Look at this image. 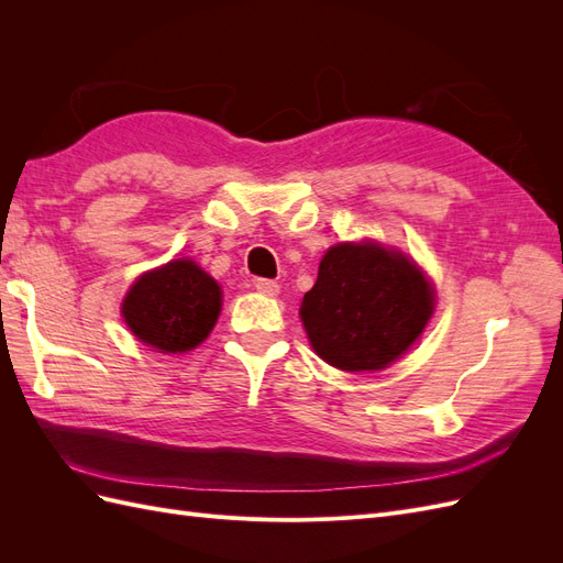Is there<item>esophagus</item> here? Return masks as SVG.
<instances>
[{
    "instance_id": "obj_1",
    "label": "esophagus",
    "mask_w": 563,
    "mask_h": 563,
    "mask_svg": "<svg viewBox=\"0 0 563 563\" xmlns=\"http://www.w3.org/2000/svg\"><path fill=\"white\" fill-rule=\"evenodd\" d=\"M253 286H255V291L263 296H269V298L279 294V284L275 279H255Z\"/></svg>"
}]
</instances>
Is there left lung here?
<instances>
[{
  "mask_svg": "<svg viewBox=\"0 0 563 563\" xmlns=\"http://www.w3.org/2000/svg\"><path fill=\"white\" fill-rule=\"evenodd\" d=\"M432 286L397 251L340 244L327 251L300 319L314 352L343 371H380L416 343L432 317Z\"/></svg>",
  "mask_w": 563,
  "mask_h": 563,
  "instance_id": "1",
  "label": "left lung"
}]
</instances>
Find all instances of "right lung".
Listing matches in <instances>:
<instances>
[{
	"mask_svg": "<svg viewBox=\"0 0 563 563\" xmlns=\"http://www.w3.org/2000/svg\"><path fill=\"white\" fill-rule=\"evenodd\" d=\"M220 312V286L192 261L147 272L129 291L122 314L143 343L185 352L207 340Z\"/></svg>",
	"mask_w": 563,
	"mask_h": 563,
	"instance_id": "1",
	"label": "right lung"
}]
</instances>
